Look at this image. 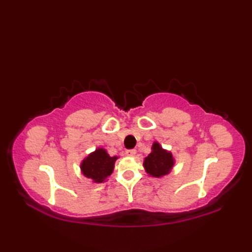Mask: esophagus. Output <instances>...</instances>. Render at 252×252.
<instances>
[{
    "instance_id": "obj_1",
    "label": "esophagus",
    "mask_w": 252,
    "mask_h": 252,
    "mask_svg": "<svg viewBox=\"0 0 252 252\" xmlns=\"http://www.w3.org/2000/svg\"><path fill=\"white\" fill-rule=\"evenodd\" d=\"M135 154H136L135 149H127V151H126V156L132 157V156H134Z\"/></svg>"
}]
</instances>
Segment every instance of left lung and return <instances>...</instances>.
<instances>
[{
	"instance_id": "left-lung-1",
	"label": "left lung",
	"mask_w": 252,
	"mask_h": 252,
	"mask_svg": "<svg viewBox=\"0 0 252 252\" xmlns=\"http://www.w3.org/2000/svg\"><path fill=\"white\" fill-rule=\"evenodd\" d=\"M173 163L172 155L163 151L158 143H154L153 152L144 159V168L146 172L156 178L168 174Z\"/></svg>"
}]
</instances>
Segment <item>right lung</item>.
<instances>
[{
	"instance_id": "obj_1",
	"label": "right lung",
	"mask_w": 252,
	"mask_h": 252,
	"mask_svg": "<svg viewBox=\"0 0 252 252\" xmlns=\"http://www.w3.org/2000/svg\"><path fill=\"white\" fill-rule=\"evenodd\" d=\"M116 159L117 157H110L105 149L98 148L83 160L81 170L87 178L92 179L96 183H101L112 173Z\"/></svg>"
}]
</instances>
